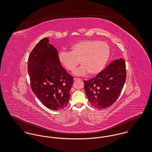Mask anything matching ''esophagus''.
Segmentation results:
<instances>
[{"label": "esophagus", "mask_w": 152, "mask_h": 152, "mask_svg": "<svg viewBox=\"0 0 152 152\" xmlns=\"http://www.w3.org/2000/svg\"><path fill=\"white\" fill-rule=\"evenodd\" d=\"M81 80V79L80 78H76V77L74 78V80Z\"/></svg>", "instance_id": "1"}]
</instances>
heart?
Listing matches in <instances>:
<instances>
[{
  "instance_id": "1",
  "label": "heart",
  "mask_w": 152,
  "mask_h": 152,
  "mask_svg": "<svg viewBox=\"0 0 152 152\" xmlns=\"http://www.w3.org/2000/svg\"><path fill=\"white\" fill-rule=\"evenodd\" d=\"M110 48L107 42L96 39L82 40L70 47V52L61 51L58 60L69 71H73L80 64L82 66L74 72L80 76L87 73L96 75L102 71L110 56Z\"/></svg>"
}]
</instances>
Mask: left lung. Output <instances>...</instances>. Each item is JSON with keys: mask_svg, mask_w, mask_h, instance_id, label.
I'll return each mask as SVG.
<instances>
[{"mask_svg": "<svg viewBox=\"0 0 152 152\" xmlns=\"http://www.w3.org/2000/svg\"><path fill=\"white\" fill-rule=\"evenodd\" d=\"M126 79V63L121 58L110 63L95 77L84 81L91 104L98 109L111 106L118 98Z\"/></svg>", "mask_w": 152, "mask_h": 152, "instance_id": "obj_1", "label": "left lung"}]
</instances>
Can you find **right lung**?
Here are the masks:
<instances>
[{
	"mask_svg": "<svg viewBox=\"0 0 152 152\" xmlns=\"http://www.w3.org/2000/svg\"><path fill=\"white\" fill-rule=\"evenodd\" d=\"M41 39L29 55L27 71L33 92L45 107L60 110L66 107L70 98L73 77L58 60L57 49Z\"/></svg>",
	"mask_w": 152,
	"mask_h": 152,
	"instance_id": "right-lung-1",
	"label": "right lung"
}]
</instances>
